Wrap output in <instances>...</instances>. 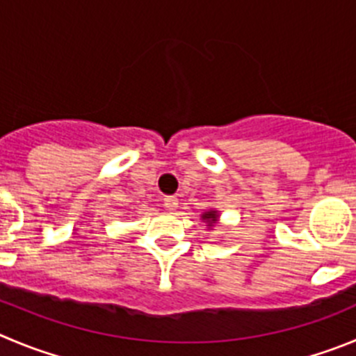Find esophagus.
<instances>
[{
	"instance_id": "1",
	"label": "esophagus",
	"mask_w": 356,
	"mask_h": 356,
	"mask_svg": "<svg viewBox=\"0 0 356 356\" xmlns=\"http://www.w3.org/2000/svg\"><path fill=\"white\" fill-rule=\"evenodd\" d=\"M163 205H165V209H167L168 212H174L175 209H177L179 202H177V198H175V197H167L165 200H163Z\"/></svg>"
}]
</instances>
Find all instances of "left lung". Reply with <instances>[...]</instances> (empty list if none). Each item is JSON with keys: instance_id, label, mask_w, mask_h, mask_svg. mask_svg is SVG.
<instances>
[{"instance_id": "left-lung-1", "label": "left lung", "mask_w": 356, "mask_h": 356, "mask_svg": "<svg viewBox=\"0 0 356 356\" xmlns=\"http://www.w3.org/2000/svg\"><path fill=\"white\" fill-rule=\"evenodd\" d=\"M202 218L205 219V221H207V227H212V225L216 223V221H218V216H216V212L214 211H211V212H205L204 216H202Z\"/></svg>"}]
</instances>
